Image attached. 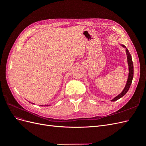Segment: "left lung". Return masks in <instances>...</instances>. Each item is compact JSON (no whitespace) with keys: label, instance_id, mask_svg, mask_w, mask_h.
<instances>
[{"label":"left lung","instance_id":"8db88e82","mask_svg":"<svg viewBox=\"0 0 146 146\" xmlns=\"http://www.w3.org/2000/svg\"><path fill=\"white\" fill-rule=\"evenodd\" d=\"M122 47H125V46L122 45ZM126 54H127V61H128V64H129V77H128L127 79V82L126 83V85L124 88V89L122 91L121 94H119L118 96H117L116 98H114L113 100H111L112 102H114L120 98H121L122 97L124 96L127 91H129V88L130 87V85L131 84L132 80H133V61H132V58L131 55L130 54V52H129V50L126 48Z\"/></svg>","mask_w":146,"mask_h":146}]
</instances>
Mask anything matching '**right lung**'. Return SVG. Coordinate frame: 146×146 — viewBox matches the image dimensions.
<instances>
[{
	"label": "right lung",
	"instance_id": "obj_1",
	"mask_svg": "<svg viewBox=\"0 0 146 146\" xmlns=\"http://www.w3.org/2000/svg\"><path fill=\"white\" fill-rule=\"evenodd\" d=\"M42 106H43V105H42Z\"/></svg>",
	"mask_w": 146,
	"mask_h": 146
}]
</instances>
